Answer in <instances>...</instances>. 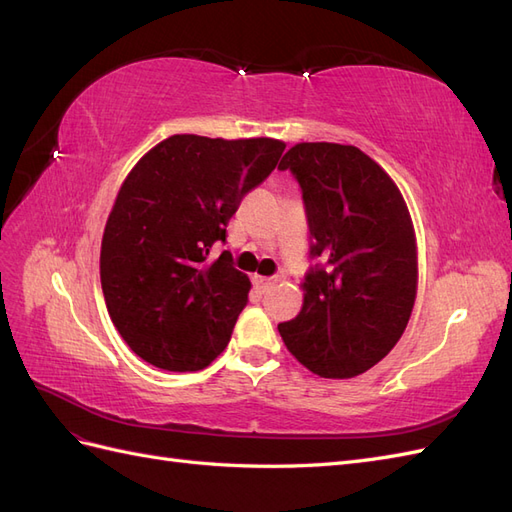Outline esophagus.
Listing matches in <instances>:
<instances>
[{"label": "esophagus", "instance_id": "obj_1", "mask_svg": "<svg viewBox=\"0 0 512 512\" xmlns=\"http://www.w3.org/2000/svg\"><path fill=\"white\" fill-rule=\"evenodd\" d=\"M277 282H280V277H260V275H254V284L260 292H267L269 288H273Z\"/></svg>", "mask_w": 512, "mask_h": 512}]
</instances>
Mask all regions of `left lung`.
Segmentation results:
<instances>
[{"label":"left lung","instance_id":"1","mask_svg":"<svg viewBox=\"0 0 512 512\" xmlns=\"http://www.w3.org/2000/svg\"><path fill=\"white\" fill-rule=\"evenodd\" d=\"M299 183L309 267L297 318L277 324L320 378H354L404 335L416 297V243L397 185L361 149L299 143L282 158Z\"/></svg>","mask_w":512,"mask_h":512}]
</instances>
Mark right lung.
<instances>
[{
    "mask_svg": "<svg viewBox=\"0 0 512 512\" xmlns=\"http://www.w3.org/2000/svg\"><path fill=\"white\" fill-rule=\"evenodd\" d=\"M286 145L175 134L138 160L108 215L100 252L106 309L126 344L166 371L207 367L230 342L250 280L226 243L247 192Z\"/></svg>",
    "mask_w": 512,
    "mask_h": 512,
    "instance_id": "add662e5",
    "label": "right lung"
}]
</instances>
